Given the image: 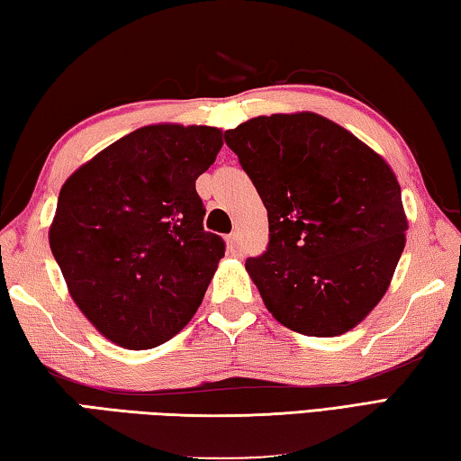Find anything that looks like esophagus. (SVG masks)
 I'll list each match as a JSON object with an SVG mask.
<instances>
[{
    "instance_id": "1",
    "label": "esophagus",
    "mask_w": 461,
    "mask_h": 461,
    "mask_svg": "<svg viewBox=\"0 0 461 461\" xmlns=\"http://www.w3.org/2000/svg\"><path fill=\"white\" fill-rule=\"evenodd\" d=\"M228 249H230V254L240 256V233H238V231L230 233V238H228Z\"/></svg>"
}]
</instances>
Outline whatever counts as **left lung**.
I'll list each match as a JSON object with an SVG mask.
<instances>
[{
    "label": "left lung",
    "instance_id": "1",
    "mask_svg": "<svg viewBox=\"0 0 461 461\" xmlns=\"http://www.w3.org/2000/svg\"><path fill=\"white\" fill-rule=\"evenodd\" d=\"M267 209L270 241L246 270L267 311L306 337H337L387 292L405 248L395 173L314 113L256 116L225 131Z\"/></svg>",
    "mask_w": 461,
    "mask_h": 461
}]
</instances>
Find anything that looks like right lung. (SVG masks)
Wrapping results in <instances>:
<instances>
[{"instance_id": "obj_1", "label": "right lung", "mask_w": 461, "mask_h": 461, "mask_svg": "<svg viewBox=\"0 0 461 461\" xmlns=\"http://www.w3.org/2000/svg\"><path fill=\"white\" fill-rule=\"evenodd\" d=\"M221 145L215 127L149 124L62 185L50 248L72 300L114 345H163L202 304L225 244L203 230L195 179Z\"/></svg>"}]
</instances>
